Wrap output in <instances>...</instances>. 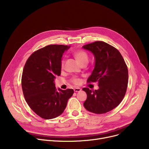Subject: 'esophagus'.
I'll list each match as a JSON object with an SVG mask.
<instances>
[{"mask_svg":"<svg viewBox=\"0 0 149 149\" xmlns=\"http://www.w3.org/2000/svg\"><path fill=\"white\" fill-rule=\"evenodd\" d=\"M74 90L75 92H80L81 91V89L79 88H75Z\"/></svg>","mask_w":149,"mask_h":149,"instance_id":"obj_1","label":"esophagus"}]
</instances>
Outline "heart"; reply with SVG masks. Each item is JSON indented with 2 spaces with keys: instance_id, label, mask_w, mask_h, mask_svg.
<instances>
[{
  "instance_id": "obj_1",
  "label": "heart",
  "mask_w": 149,
  "mask_h": 149,
  "mask_svg": "<svg viewBox=\"0 0 149 149\" xmlns=\"http://www.w3.org/2000/svg\"><path fill=\"white\" fill-rule=\"evenodd\" d=\"M74 56L75 59L77 60V61H78V63H79V64H80L81 63L84 62V61L88 62L89 56H88V53L84 50H79V51H75L74 53ZM64 64H65V61L62 60L61 63V68H64ZM71 82L73 84H75V85H79L81 83V81L79 79V78L74 77L72 78Z\"/></svg>"
}]
</instances>
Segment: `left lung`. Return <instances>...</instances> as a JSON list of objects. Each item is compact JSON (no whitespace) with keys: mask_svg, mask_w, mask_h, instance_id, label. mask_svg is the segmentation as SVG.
I'll use <instances>...</instances> for the list:
<instances>
[{"mask_svg":"<svg viewBox=\"0 0 149 149\" xmlns=\"http://www.w3.org/2000/svg\"><path fill=\"white\" fill-rule=\"evenodd\" d=\"M85 49L94 55L95 65L88 83H98V90L84 88L87 99L84 103L88 111L103 114L118 106L124 98L128 84V69L119 51L101 41L85 45Z\"/></svg>","mask_w":149,"mask_h":149,"instance_id":"8db88e82","label":"left lung"}]
</instances>
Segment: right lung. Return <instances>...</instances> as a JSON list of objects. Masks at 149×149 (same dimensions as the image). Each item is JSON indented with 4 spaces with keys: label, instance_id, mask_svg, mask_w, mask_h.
Returning a JSON list of instances; mask_svg holds the SVG:
<instances>
[{
    "label": "right lung",
    "instance_id": "right-lung-1",
    "mask_svg": "<svg viewBox=\"0 0 149 149\" xmlns=\"http://www.w3.org/2000/svg\"><path fill=\"white\" fill-rule=\"evenodd\" d=\"M69 46L49 45L31 55L26 61L22 76V88L29 107L46 120L60 115L67 106L74 90L56 91L54 79L61 74L63 54Z\"/></svg>",
    "mask_w": 149,
    "mask_h": 149
}]
</instances>
